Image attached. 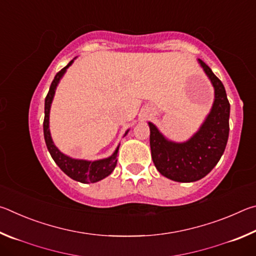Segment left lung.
<instances>
[{"label": "left lung", "instance_id": "1", "mask_svg": "<svg viewBox=\"0 0 256 256\" xmlns=\"http://www.w3.org/2000/svg\"><path fill=\"white\" fill-rule=\"evenodd\" d=\"M214 88V102L211 112L198 132L184 144H175L164 138L154 124L150 126L151 157L159 172L176 182H196L214 170L222 158L229 136L228 102L222 82L211 68L198 60Z\"/></svg>", "mask_w": 256, "mask_h": 256}]
</instances>
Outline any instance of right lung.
Returning <instances> with one entry per match:
<instances>
[{
	"instance_id": "obj_1",
	"label": "right lung",
	"mask_w": 256,
	"mask_h": 256,
	"mask_svg": "<svg viewBox=\"0 0 256 256\" xmlns=\"http://www.w3.org/2000/svg\"><path fill=\"white\" fill-rule=\"evenodd\" d=\"M72 62L73 60H71L66 68H63L62 70L56 73L54 80L52 81L48 94H47V96L45 98V118H44V123H42V128H44V138H45L47 149H48L52 158L54 159L56 164H58L60 170L66 172L68 177H71V178L74 180L80 182V183H94V182H98L102 178H105L106 176L110 175V172L114 170V168L116 167V164H118L116 156H118V148L115 150V152L112 154V156H110V158L97 160V162H86V160L72 159L70 157H68V156L63 154L54 146L53 141H52L50 128H48L50 108L52 100H53L56 86H58L60 79L62 78L66 68L71 66Z\"/></svg>"
}]
</instances>
